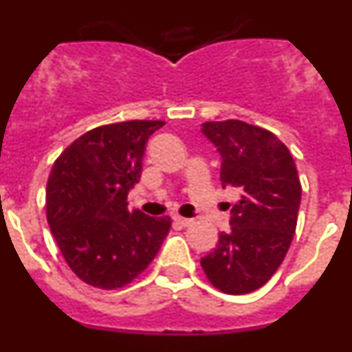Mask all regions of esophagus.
Returning <instances> with one entry per match:
<instances>
[{
  "label": "esophagus",
  "mask_w": 352,
  "mask_h": 352,
  "mask_svg": "<svg viewBox=\"0 0 352 352\" xmlns=\"http://www.w3.org/2000/svg\"><path fill=\"white\" fill-rule=\"evenodd\" d=\"M173 220H174V223L179 227H188L192 223V219H183V217H178V214H176V217H173Z\"/></svg>",
  "instance_id": "1"
}]
</instances>
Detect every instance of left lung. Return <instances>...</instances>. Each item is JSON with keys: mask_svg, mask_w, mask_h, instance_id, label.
Returning a JSON list of instances; mask_svg holds the SVG:
<instances>
[{"mask_svg": "<svg viewBox=\"0 0 352 352\" xmlns=\"http://www.w3.org/2000/svg\"><path fill=\"white\" fill-rule=\"evenodd\" d=\"M203 133L217 146L220 182L239 192L231 231L201 259L213 287L247 294L278 270L296 231L301 183L287 146L270 130L239 120L206 121Z\"/></svg>", "mask_w": 352, "mask_h": 352, "instance_id": "8db88e82", "label": "left lung"}]
</instances>
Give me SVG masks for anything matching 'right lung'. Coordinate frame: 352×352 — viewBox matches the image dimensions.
<instances>
[{
	"mask_svg": "<svg viewBox=\"0 0 352 352\" xmlns=\"http://www.w3.org/2000/svg\"><path fill=\"white\" fill-rule=\"evenodd\" d=\"M166 121L132 120L82 133L56 158L47 179V222L65 261L80 280L120 289L155 259L169 217L129 211L146 142Z\"/></svg>",
	"mask_w": 352,
	"mask_h": 352,
	"instance_id": "obj_1",
	"label": "right lung"
}]
</instances>
